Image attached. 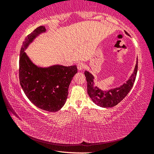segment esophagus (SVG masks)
Masks as SVG:
<instances>
[{
	"label": "esophagus",
	"mask_w": 154,
	"mask_h": 154,
	"mask_svg": "<svg viewBox=\"0 0 154 154\" xmlns=\"http://www.w3.org/2000/svg\"><path fill=\"white\" fill-rule=\"evenodd\" d=\"M85 68V64L83 62H79L77 64V69L79 71H81V70H83Z\"/></svg>",
	"instance_id": "34e87169"
}]
</instances>
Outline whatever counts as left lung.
Segmentation results:
<instances>
[{
    "label": "left lung",
    "mask_w": 154,
    "mask_h": 154,
    "mask_svg": "<svg viewBox=\"0 0 154 154\" xmlns=\"http://www.w3.org/2000/svg\"><path fill=\"white\" fill-rule=\"evenodd\" d=\"M125 32L128 35L127 32ZM137 70L138 60H137L133 73L130 77V79L127 81L126 83H124L119 88H114L108 91H103L97 87H94V77L89 72L85 71L84 74L86 77L88 95L96 105L102 106V107H113L120 103L132 89L136 79Z\"/></svg>",
    "instance_id": "left-lung-1"
}]
</instances>
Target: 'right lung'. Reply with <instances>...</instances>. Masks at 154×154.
Returning <instances> with one entry per match:
<instances>
[{"instance_id": "add662e5", "label": "right lung", "mask_w": 154, "mask_h": 154, "mask_svg": "<svg viewBox=\"0 0 154 154\" xmlns=\"http://www.w3.org/2000/svg\"><path fill=\"white\" fill-rule=\"evenodd\" d=\"M45 31V27L41 26L23 42L19 61L20 83L25 94L35 106L44 111L56 112L66 102L69 85L77 72V68L75 65L41 68L32 63L25 49L36 36Z\"/></svg>"}]
</instances>
